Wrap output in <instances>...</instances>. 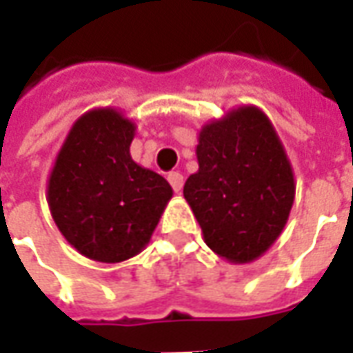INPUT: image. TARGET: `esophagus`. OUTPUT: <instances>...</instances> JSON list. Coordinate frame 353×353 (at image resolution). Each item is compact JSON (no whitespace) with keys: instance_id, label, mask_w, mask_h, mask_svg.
Masks as SVG:
<instances>
[{"instance_id":"esophagus-1","label":"esophagus","mask_w":353,"mask_h":353,"mask_svg":"<svg viewBox=\"0 0 353 353\" xmlns=\"http://www.w3.org/2000/svg\"><path fill=\"white\" fill-rule=\"evenodd\" d=\"M168 181L174 191L181 192V189H183V176H181L179 172H172V174H168Z\"/></svg>"}]
</instances>
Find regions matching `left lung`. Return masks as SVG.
<instances>
[{"label": "left lung", "instance_id": "left-lung-1", "mask_svg": "<svg viewBox=\"0 0 353 353\" xmlns=\"http://www.w3.org/2000/svg\"><path fill=\"white\" fill-rule=\"evenodd\" d=\"M199 170L183 196L204 242L232 265L263 257L295 200V174L278 132L257 105H240L199 132Z\"/></svg>", "mask_w": 353, "mask_h": 353}]
</instances>
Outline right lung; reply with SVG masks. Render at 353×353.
Instances as JSON below:
<instances>
[{"instance_id": "1", "label": "right lung", "mask_w": 353, "mask_h": 353, "mask_svg": "<svg viewBox=\"0 0 353 353\" xmlns=\"http://www.w3.org/2000/svg\"><path fill=\"white\" fill-rule=\"evenodd\" d=\"M136 128L121 109H90L72 124L50 168V215L87 259L115 265L143 252L174 194L161 174L132 161Z\"/></svg>"}]
</instances>
